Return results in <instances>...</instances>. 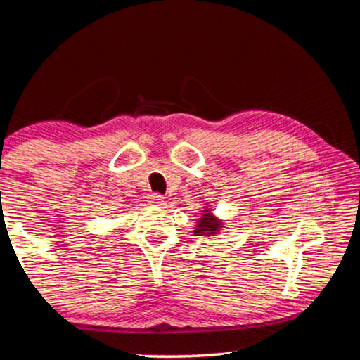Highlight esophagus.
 Here are the masks:
<instances>
[{"mask_svg": "<svg viewBox=\"0 0 360 360\" xmlns=\"http://www.w3.org/2000/svg\"><path fill=\"white\" fill-rule=\"evenodd\" d=\"M163 202V197L160 193H150L149 195V203L154 205V206H160Z\"/></svg>", "mask_w": 360, "mask_h": 360, "instance_id": "34e87169", "label": "esophagus"}]
</instances>
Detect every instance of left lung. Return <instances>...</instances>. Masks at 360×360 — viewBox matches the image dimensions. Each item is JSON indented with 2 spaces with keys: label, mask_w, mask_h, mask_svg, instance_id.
Wrapping results in <instances>:
<instances>
[{
  "label": "left lung",
  "mask_w": 360,
  "mask_h": 360,
  "mask_svg": "<svg viewBox=\"0 0 360 360\" xmlns=\"http://www.w3.org/2000/svg\"><path fill=\"white\" fill-rule=\"evenodd\" d=\"M205 212L200 217V221L195 225L193 235H200V236H214L217 235V231L222 227V221L217 219L214 214H212L211 210H203Z\"/></svg>",
  "instance_id": "8db88e82"
}]
</instances>
